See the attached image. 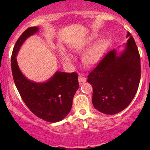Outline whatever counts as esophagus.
Returning <instances> with one entry per match:
<instances>
[{
	"instance_id": "34e87169",
	"label": "esophagus",
	"mask_w": 150,
	"mask_h": 150,
	"mask_svg": "<svg viewBox=\"0 0 150 150\" xmlns=\"http://www.w3.org/2000/svg\"><path fill=\"white\" fill-rule=\"evenodd\" d=\"M79 82L80 85H82V84L85 83V82H86V78L84 77L83 76L80 75L79 77Z\"/></svg>"
}]
</instances>
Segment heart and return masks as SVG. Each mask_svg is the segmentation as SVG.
Here are the masks:
<instances>
[{
	"instance_id": "obj_1",
	"label": "heart",
	"mask_w": 150,
	"mask_h": 150,
	"mask_svg": "<svg viewBox=\"0 0 150 150\" xmlns=\"http://www.w3.org/2000/svg\"><path fill=\"white\" fill-rule=\"evenodd\" d=\"M106 48V42L105 40H102L97 44L91 47L89 50H87L85 54V59L87 63L90 64H95L98 63L101 59L103 55L104 50ZM63 58L66 61H71L73 57L71 55L67 54L66 52H63Z\"/></svg>"
}]
</instances>
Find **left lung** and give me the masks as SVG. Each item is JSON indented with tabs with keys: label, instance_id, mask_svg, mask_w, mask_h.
<instances>
[{
	"label": "left lung",
	"instance_id": "left-lung-1",
	"mask_svg": "<svg viewBox=\"0 0 150 150\" xmlns=\"http://www.w3.org/2000/svg\"><path fill=\"white\" fill-rule=\"evenodd\" d=\"M124 50L108 52L88 75L93 87L92 102L102 113L115 115L125 109L134 98L141 79L138 48L128 32Z\"/></svg>",
	"mask_w": 150,
	"mask_h": 150
}]
</instances>
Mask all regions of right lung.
<instances>
[{
  "mask_svg": "<svg viewBox=\"0 0 150 150\" xmlns=\"http://www.w3.org/2000/svg\"><path fill=\"white\" fill-rule=\"evenodd\" d=\"M38 26L29 27L16 42L11 65L14 83L26 106L35 115L48 122H58L70 111L74 94L79 87L78 74L57 71L46 83H38L26 79L19 69L16 57L26 39L36 33Z\"/></svg>",
  "mask_w": 150,
  "mask_h": 150,
  "instance_id": "obj_1",
  "label": "right lung"
}]
</instances>
